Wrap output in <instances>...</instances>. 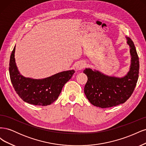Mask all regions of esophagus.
Here are the masks:
<instances>
[{
  "mask_svg": "<svg viewBox=\"0 0 146 146\" xmlns=\"http://www.w3.org/2000/svg\"><path fill=\"white\" fill-rule=\"evenodd\" d=\"M86 66V64L83 62V61H79V62H78L76 66V69L77 70H82L84 68H85Z\"/></svg>",
  "mask_w": 146,
  "mask_h": 146,
  "instance_id": "1",
  "label": "esophagus"
}]
</instances>
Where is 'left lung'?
Masks as SVG:
<instances>
[{
	"mask_svg": "<svg viewBox=\"0 0 146 146\" xmlns=\"http://www.w3.org/2000/svg\"><path fill=\"white\" fill-rule=\"evenodd\" d=\"M130 47L131 64L124 77L108 76L99 70L86 68L83 70L88 77L84 92L90 102L102 108L123 104L133 93L139 77V62L133 42L126 37Z\"/></svg>",
	"mask_w": 146,
	"mask_h": 146,
	"instance_id": "1",
	"label": "left lung"
}]
</instances>
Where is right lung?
Returning a JSON list of instances; mask_svg holds the SVG:
<instances>
[{
  "instance_id": "right-lung-1",
  "label": "right lung",
  "mask_w": 146,
  "mask_h": 146,
  "mask_svg": "<svg viewBox=\"0 0 146 146\" xmlns=\"http://www.w3.org/2000/svg\"><path fill=\"white\" fill-rule=\"evenodd\" d=\"M15 47L10 56L9 72L16 93L24 102L35 105L47 106L58 99L66 83L71 78L74 70L63 71L45 78L33 79L20 74L15 62Z\"/></svg>"
}]
</instances>
